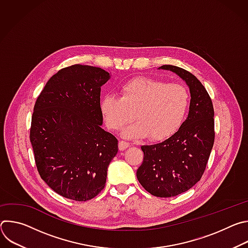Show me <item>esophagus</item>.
Here are the masks:
<instances>
[{"instance_id":"34e87169","label":"esophagus","mask_w":248,"mask_h":248,"mask_svg":"<svg viewBox=\"0 0 248 248\" xmlns=\"http://www.w3.org/2000/svg\"><path fill=\"white\" fill-rule=\"evenodd\" d=\"M127 147H129V143L126 142V141H124V140H121L120 143H119V148L121 151L123 150H125Z\"/></svg>"}]
</instances>
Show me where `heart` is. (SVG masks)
Here are the masks:
<instances>
[{
    "instance_id": "heart-1",
    "label": "heart",
    "mask_w": 248,
    "mask_h": 248,
    "mask_svg": "<svg viewBox=\"0 0 248 248\" xmlns=\"http://www.w3.org/2000/svg\"><path fill=\"white\" fill-rule=\"evenodd\" d=\"M189 105V95L185 86L150 79L134 78L121 88V98L105 95L101 112L107 126L120 130L132 119L136 123L124 130L129 138L150 135L156 140L172 134L182 124Z\"/></svg>"
}]
</instances>
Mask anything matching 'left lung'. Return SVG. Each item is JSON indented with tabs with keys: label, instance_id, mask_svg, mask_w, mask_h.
<instances>
[{
	"label": "left lung",
	"instance_id": "left-lung-1",
	"mask_svg": "<svg viewBox=\"0 0 248 248\" xmlns=\"http://www.w3.org/2000/svg\"><path fill=\"white\" fill-rule=\"evenodd\" d=\"M159 69L174 73L189 87V113L171 136L141 146L144 157L136 176L152 195L171 197L187 191L201 179L214 144V109L205 87L192 74L170 64Z\"/></svg>",
	"mask_w": 248,
	"mask_h": 248
}]
</instances>
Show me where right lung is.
<instances>
[{
    "label": "right lung",
    "mask_w": 248,
    "mask_h": 248,
    "mask_svg": "<svg viewBox=\"0 0 248 248\" xmlns=\"http://www.w3.org/2000/svg\"><path fill=\"white\" fill-rule=\"evenodd\" d=\"M111 75L75 64L46 83L34 106L30 142L41 179L58 194L76 201L105 187L118 139L102 128L101 86Z\"/></svg>",
    "instance_id": "obj_1"
}]
</instances>
